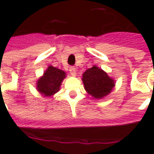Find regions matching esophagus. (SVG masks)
<instances>
[{"label": "esophagus", "mask_w": 154, "mask_h": 154, "mask_svg": "<svg viewBox=\"0 0 154 154\" xmlns=\"http://www.w3.org/2000/svg\"><path fill=\"white\" fill-rule=\"evenodd\" d=\"M69 72H70V74L72 76H76V74H77V70H76V68L73 67H71L69 68Z\"/></svg>", "instance_id": "1"}]
</instances>
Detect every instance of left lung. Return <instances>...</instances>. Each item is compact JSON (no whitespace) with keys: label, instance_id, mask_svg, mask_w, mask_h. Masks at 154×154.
I'll return each mask as SVG.
<instances>
[{"label":"left lung","instance_id":"8db88e82","mask_svg":"<svg viewBox=\"0 0 154 154\" xmlns=\"http://www.w3.org/2000/svg\"><path fill=\"white\" fill-rule=\"evenodd\" d=\"M82 80L85 90L95 99H101L110 93L115 87V81L108 74L97 66L87 69L83 74Z\"/></svg>","mask_w":154,"mask_h":154}]
</instances>
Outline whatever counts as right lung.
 <instances>
[{
  "mask_svg": "<svg viewBox=\"0 0 154 154\" xmlns=\"http://www.w3.org/2000/svg\"><path fill=\"white\" fill-rule=\"evenodd\" d=\"M65 77V72L53 66H48L43 77L37 82V89L44 97H51L60 90L62 82Z\"/></svg>",
  "mask_w": 154,
  "mask_h": 154,
  "instance_id": "right-lung-1",
  "label": "right lung"
}]
</instances>
